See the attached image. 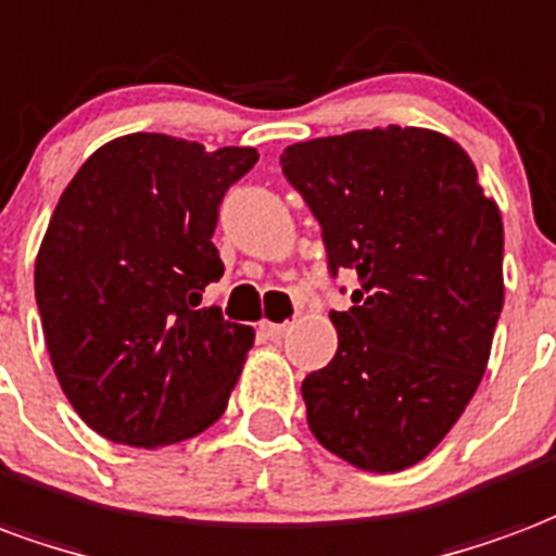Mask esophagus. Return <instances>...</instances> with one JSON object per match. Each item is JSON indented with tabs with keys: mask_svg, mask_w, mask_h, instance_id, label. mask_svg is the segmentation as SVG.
I'll use <instances>...</instances> for the list:
<instances>
[{
	"mask_svg": "<svg viewBox=\"0 0 556 556\" xmlns=\"http://www.w3.org/2000/svg\"><path fill=\"white\" fill-rule=\"evenodd\" d=\"M258 330L265 332L267 339H282V336L289 332V324H270V320H262Z\"/></svg>",
	"mask_w": 556,
	"mask_h": 556,
	"instance_id": "34e87169",
	"label": "esophagus"
}]
</instances>
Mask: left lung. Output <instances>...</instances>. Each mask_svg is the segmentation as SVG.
Returning a JSON list of instances; mask_svg holds the SVG:
<instances>
[{"mask_svg": "<svg viewBox=\"0 0 556 556\" xmlns=\"http://www.w3.org/2000/svg\"><path fill=\"white\" fill-rule=\"evenodd\" d=\"M282 174L318 217L339 351L303 380L320 445L362 471H404L456 425L486 371L504 306V224L475 162L418 126L291 143Z\"/></svg>", "mask_w": 556, "mask_h": 556, "instance_id": "8db88e82", "label": "left lung"}]
</instances>
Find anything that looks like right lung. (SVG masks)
<instances>
[{
    "label": "right lung",
    "instance_id": "right-lung-1",
    "mask_svg": "<svg viewBox=\"0 0 556 556\" xmlns=\"http://www.w3.org/2000/svg\"><path fill=\"white\" fill-rule=\"evenodd\" d=\"M256 162L253 147L135 131L64 188L37 250V309L67 401L111 442L152 451L224 415L256 332L200 300L224 277L217 205Z\"/></svg>",
    "mask_w": 556,
    "mask_h": 556
}]
</instances>
